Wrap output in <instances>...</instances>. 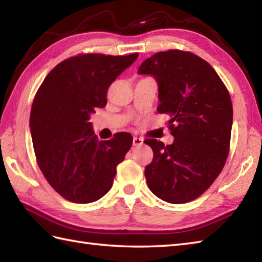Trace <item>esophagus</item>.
I'll return each instance as SVG.
<instances>
[{
	"mask_svg": "<svg viewBox=\"0 0 262 262\" xmlns=\"http://www.w3.org/2000/svg\"><path fill=\"white\" fill-rule=\"evenodd\" d=\"M144 143V140L141 137H134L133 138V145L134 146H140Z\"/></svg>",
	"mask_w": 262,
	"mask_h": 262,
	"instance_id": "34e87169",
	"label": "esophagus"
}]
</instances>
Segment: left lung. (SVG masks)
<instances>
[{"label": "left lung", "instance_id": "8db88e82", "mask_svg": "<svg viewBox=\"0 0 262 262\" xmlns=\"http://www.w3.org/2000/svg\"><path fill=\"white\" fill-rule=\"evenodd\" d=\"M140 74L159 85L158 111L169 115L171 145L148 138L153 161L145 168L147 186L171 204L198 198L223 170L230 152L233 108L230 93L215 70L197 55L179 49L145 59Z\"/></svg>", "mask_w": 262, "mask_h": 262}]
</instances>
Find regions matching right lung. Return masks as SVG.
I'll use <instances>...</instances> for the list:
<instances>
[{
	"label": "right lung",
	"mask_w": 262,
	"mask_h": 262,
	"mask_svg": "<svg viewBox=\"0 0 262 262\" xmlns=\"http://www.w3.org/2000/svg\"><path fill=\"white\" fill-rule=\"evenodd\" d=\"M137 57L80 54L55 66L38 89L30 114L37 163L54 190L72 203L103 197L129 151V133L99 141L89 120L94 108L107 104L111 83Z\"/></svg>",
	"instance_id": "obj_1"
}]
</instances>
